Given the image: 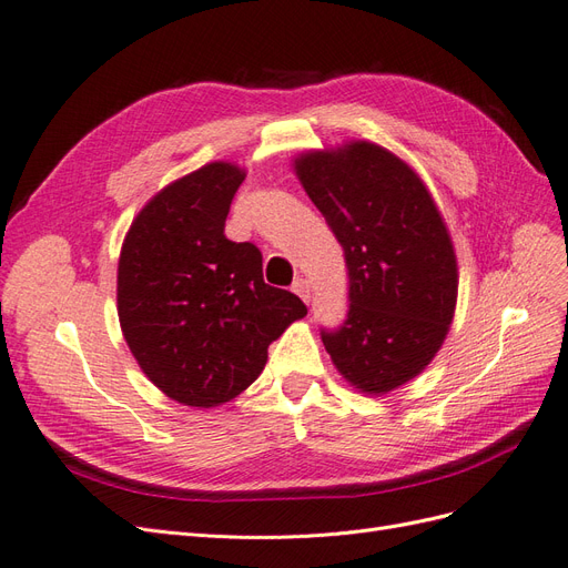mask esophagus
Segmentation results:
<instances>
[{
    "mask_svg": "<svg viewBox=\"0 0 568 568\" xmlns=\"http://www.w3.org/2000/svg\"><path fill=\"white\" fill-rule=\"evenodd\" d=\"M294 291H296V294H298L305 303H311V296H313L311 282H307V280H296V282H294Z\"/></svg>",
    "mask_w": 568,
    "mask_h": 568,
    "instance_id": "esophagus-1",
    "label": "esophagus"
}]
</instances>
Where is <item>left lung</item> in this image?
Returning <instances> with one entry per match:
<instances>
[{"instance_id":"8db88e82","label":"left lung","mask_w":568,"mask_h":568,"mask_svg":"<svg viewBox=\"0 0 568 568\" xmlns=\"http://www.w3.org/2000/svg\"><path fill=\"white\" fill-rule=\"evenodd\" d=\"M294 170L348 267V315L322 329L326 353L363 393L407 384L443 346L457 303V257L434 196L372 142L305 151Z\"/></svg>"}]
</instances>
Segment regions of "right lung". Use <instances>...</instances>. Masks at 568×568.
<instances>
[{"instance_id":"add662e5","label":"right lung","mask_w":568,"mask_h":568,"mask_svg":"<svg viewBox=\"0 0 568 568\" xmlns=\"http://www.w3.org/2000/svg\"><path fill=\"white\" fill-rule=\"evenodd\" d=\"M246 173L215 161L163 186L136 213L118 261V320L153 386L189 407L246 390L267 346L307 315L263 280V255L230 242L225 220Z\"/></svg>"}]
</instances>
